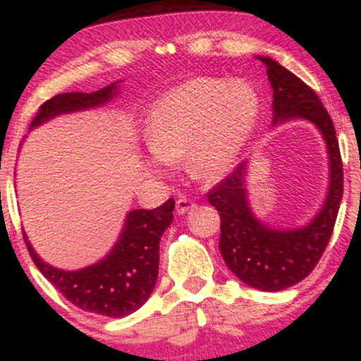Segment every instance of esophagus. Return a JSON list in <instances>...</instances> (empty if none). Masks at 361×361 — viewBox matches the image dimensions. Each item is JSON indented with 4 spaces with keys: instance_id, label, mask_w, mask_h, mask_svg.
Returning a JSON list of instances; mask_svg holds the SVG:
<instances>
[{
    "instance_id": "obj_1",
    "label": "esophagus",
    "mask_w": 361,
    "mask_h": 361,
    "mask_svg": "<svg viewBox=\"0 0 361 361\" xmlns=\"http://www.w3.org/2000/svg\"><path fill=\"white\" fill-rule=\"evenodd\" d=\"M195 202L192 200V198H186V197H180L176 200V212L180 215H183L186 212H190V210L195 209Z\"/></svg>"
}]
</instances>
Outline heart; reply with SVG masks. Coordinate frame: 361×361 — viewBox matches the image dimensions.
Here are the masks:
<instances>
[{
  "instance_id": "1",
  "label": "heart",
  "mask_w": 361,
  "mask_h": 361,
  "mask_svg": "<svg viewBox=\"0 0 361 361\" xmlns=\"http://www.w3.org/2000/svg\"><path fill=\"white\" fill-rule=\"evenodd\" d=\"M259 111L256 91L244 81L198 78L169 90L149 110L146 140L159 161L185 156L193 176L221 178L233 168Z\"/></svg>"
}]
</instances>
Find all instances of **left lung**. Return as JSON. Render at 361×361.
I'll use <instances>...</instances> for the list:
<instances>
[{"label": "left lung", "instance_id": "left-lung-1", "mask_svg": "<svg viewBox=\"0 0 361 361\" xmlns=\"http://www.w3.org/2000/svg\"><path fill=\"white\" fill-rule=\"evenodd\" d=\"M258 59L267 66L273 90V126L295 118L309 120L324 137L329 154L324 205L307 226L276 229L252 214L244 183L246 161L209 192L210 205L221 215L219 250L229 270L252 288L279 292L304 280L329 243L343 198V163L333 120L314 90L271 57L258 56Z\"/></svg>", "mask_w": 361, "mask_h": 361}]
</instances>
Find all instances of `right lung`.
<instances>
[{
    "mask_svg": "<svg viewBox=\"0 0 361 361\" xmlns=\"http://www.w3.org/2000/svg\"><path fill=\"white\" fill-rule=\"evenodd\" d=\"M118 93L117 82L93 93H62L44 103L32 120V128L54 117L103 106ZM175 200L169 198L152 210L135 209L127 214L118 241L98 263L81 270H59L37 255L27 234L25 244L40 273L71 304L86 312L126 317L142 307L154 290L159 270L161 235L173 222Z\"/></svg>",
    "mask_w": 361,
    "mask_h": 361,
    "instance_id": "1",
    "label": "right lung"
}]
</instances>
